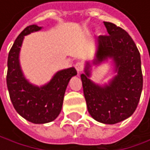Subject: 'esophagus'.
Here are the masks:
<instances>
[{
  "mask_svg": "<svg viewBox=\"0 0 150 150\" xmlns=\"http://www.w3.org/2000/svg\"><path fill=\"white\" fill-rule=\"evenodd\" d=\"M74 67H76V71H77L78 73H81V72L83 71V63H81V62L76 63Z\"/></svg>",
  "mask_w": 150,
  "mask_h": 150,
  "instance_id": "34e87169",
  "label": "esophagus"
}]
</instances>
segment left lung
<instances>
[{
	"instance_id": "1",
	"label": "left lung",
	"mask_w": 150,
	"mask_h": 150,
	"mask_svg": "<svg viewBox=\"0 0 150 150\" xmlns=\"http://www.w3.org/2000/svg\"><path fill=\"white\" fill-rule=\"evenodd\" d=\"M109 35L99 36L94 59L85 61L81 74L87 108L93 119L115 125L130 117L140 101L143 85L141 55L126 31L110 22H104ZM109 59L116 74L103 85L90 80L91 67Z\"/></svg>"
}]
</instances>
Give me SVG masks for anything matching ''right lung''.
Segmentation results:
<instances>
[{"instance_id": "1", "label": "right lung", "mask_w": 150, "mask_h": 150, "mask_svg": "<svg viewBox=\"0 0 150 150\" xmlns=\"http://www.w3.org/2000/svg\"><path fill=\"white\" fill-rule=\"evenodd\" d=\"M42 28L37 25L25 27L17 37L8 57L7 86L16 111L33 124H46L55 120L61 112L64 95L70 79L76 76L74 67L58 71L47 83H31L22 71L19 54L25 35Z\"/></svg>"}]
</instances>
